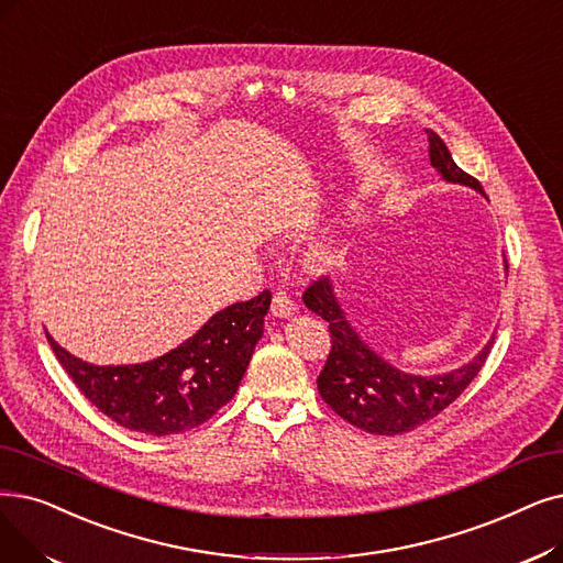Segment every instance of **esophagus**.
Instances as JSON below:
<instances>
[{"label": "esophagus", "mask_w": 563, "mask_h": 563, "mask_svg": "<svg viewBox=\"0 0 563 563\" xmlns=\"http://www.w3.org/2000/svg\"><path fill=\"white\" fill-rule=\"evenodd\" d=\"M297 310H299L297 303L291 301V299L285 295V291H276L274 301H272V314H274V317H291Z\"/></svg>", "instance_id": "esophagus-1"}]
</instances>
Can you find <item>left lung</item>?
<instances>
[{"label":"left lung","instance_id":"8db88e82","mask_svg":"<svg viewBox=\"0 0 563 563\" xmlns=\"http://www.w3.org/2000/svg\"><path fill=\"white\" fill-rule=\"evenodd\" d=\"M426 133L430 165L442 179L446 184L467 186L485 198L481 184L455 165L444 140L432 131ZM303 303L327 320L331 331V354L324 371L317 377V390L338 417L373 434H400L434 419L472 384L495 340L493 335L472 361L455 371L413 375L396 368L361 338L350 324L347 312L342 310L329 278L312 283L306 289Z\"/></svg>","mask_w":563,"mask_h":563}]
</instances>
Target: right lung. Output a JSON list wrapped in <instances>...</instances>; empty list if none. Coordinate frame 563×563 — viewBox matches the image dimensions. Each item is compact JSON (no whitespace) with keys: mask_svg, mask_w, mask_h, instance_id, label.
I'll use <instances>...</instances> for the list:
<instances>
[{"mask_svg":"<svg viewBox=\"0 0 563 563\" xmlns=\"http://www.w3.org/2000/svg\"><path fill=\"white\" fill-rule=\"evenodd\" d=\"M272 291L211 314L179 347L129 365H93L66 352L47 333L53 352L85 398L108 419L142 434H179L228 405L264 333Z\"/></svg>","mask_w":563,"mask_h":563,"instance_id":"add662e5","label":"right lung"}]
</instances>
